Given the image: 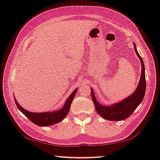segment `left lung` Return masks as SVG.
Listing matches in <instances>:
<instances>
[{"label": "left lung", "mask_w": 160, "mask_h": 160, "mask_svg": "<svg viewBox=\"0 0 160 160\" xmlns=\"http://www.w3.org/2000/svg\"><path fill=\"white\" fill-rule=\"evenodd\" d=\"M134 49L135 53L138 56L141 63L142 70L140 80L139 81L136 90L131 95L127 97L126 99L122 100L120 102H117L110 106H104L97 102L95 98L94 91L91 89L92 99L94 104L96 111L102 118L109 121H122L128 118L135 109L139 106L144 98L145 89H146V80L145 73V66L142 58L140 56L137 51L136 47L134 44Z\"/></svg>", "instance_id": "left-lung-1"}]
</instances>
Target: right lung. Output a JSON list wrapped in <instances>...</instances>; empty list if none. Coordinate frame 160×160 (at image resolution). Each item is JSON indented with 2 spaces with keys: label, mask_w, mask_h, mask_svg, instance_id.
Instances as JSON below:
<instances>
[{
  "label": "right lung",
  "mask_w": 160,
  "mask_h": 160,
  "mask_svg": "<svg viewBox=\"0 0 160 160\" xmlns=\"http://www.w3.org/2000/svg\"><path fill=\"white\" fill-rule=\"evenodd\" d=\"M78 91V88L72 92V94L69 96L68 98L66 99L65 104L62 109L60 110L56 111L53 112H42V113H35V112H30L29 111L26 110L24 108L22 107L20 104H18L17 100L15 99V104L20 112L23 113L24 115L27 116L32 122H33L34 124L39 126H48L53 125V124L58 123L63 121L64 118L66 117L68 113L69 112L70 105L72 100L74 99Z\"/></svg>",
  "instance_id": "obj_1"
}]
</instances>
